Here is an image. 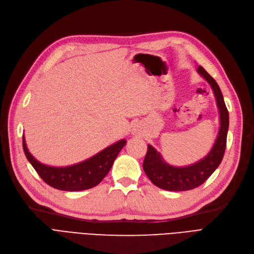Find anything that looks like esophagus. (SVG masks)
Returning <instances> with one entry per match:
<instances>
[{"instance_id": "esophagus-1", "label": "esophagus", "mask_w": 254, "mask_h": 254, "mask_svg": "<svg viewBox=\"0 0 254 254\" xmlns=\"http://www.w3.org/2000/svg\"><path fill=\"white\" fill-rule=\"evenodd\" d=\"M134 131H135V133H136V134H138V133H139V131H138V129H135Z\"/></svg>"}]
</instances>
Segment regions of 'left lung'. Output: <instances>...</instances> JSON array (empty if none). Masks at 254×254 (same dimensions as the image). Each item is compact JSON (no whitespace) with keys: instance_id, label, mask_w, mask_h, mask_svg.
<instances>
[{"instance_id":"8db88e82","label":"left lung","mask_w":254,"mask_h":254,"mask_svg":"<svg viewBox=\"0 0 254 254\" xmlns=\"http://www.w3.org/2000/svg\"><path fill=\"white\" fill-rule=\"evenodd\" d=\"M203 78L211 84L220 112V129L215 144L207 156L191 166L173 167L165 163L160 153L151 145L147 146L146 156L143 161V170L153 185L167 191H188L202 185L221 163L225 147L229 125L228 110L217 82L202 67L197 68Z\"/></svg>"}]
</instances>
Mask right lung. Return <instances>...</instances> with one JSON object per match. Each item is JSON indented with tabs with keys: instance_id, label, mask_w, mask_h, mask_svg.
I'll return each instance as SVG.
<instances>
[{
	"instance_id": "obj_1",
	"label": "right lung",
	"mask_w": 254,
	"mask_h": 254,
	"mask_svg": "<svg viewBox=\"0 0 254 254\" xmlns=\"http://www.w3.org/2000/svg\"><path fill=\"white\" fill-rule=\"evenodd\" d=\"M126 145V140H120L115 144L98 152L89 160L69 167L56 168L40 164L28 151L23 137V148L26 157L36 170L38 175L49 186L62 191L87 190L100 184L118 156L119 151Z\"/></svg>"
}]
</instances>
